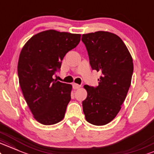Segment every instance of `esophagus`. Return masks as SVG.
Masks as SVG:
<instances>
[{"instance_id":"esophagus-1","label":"esophagus","mask_w":154,"mask_h":154,"mask_svg":"<svg viewBox=\"0 0 154 154\" xmlns=\"http://www.w3.org/2000/svg\"><path fill=\"white\" fill-rule=\"evenodd\" d=\"M81 87L80 85L77 84H73V88L74 89H78V88H79Z\"/></svg>"}]
</instances>
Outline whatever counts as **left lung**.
Wrapping results in <instances>:
<instances>
[{
	"instance_id": "left-lung-1",
	"label": "left lung",
	"mask_w": 154,
	"mask_h": 154,
	"mask_svg": "<svg viewBox=\"0 0 154 154\" xmlns=\"http://www.w3.org/2000/svg\"><path fill=\"white\" fill-rule=\"evenodd\" d=\"M91 68L102 72L97 87L85 85L87 97L83 101V111L87 122L104 125L117 116L126 98L133 72L132 56L117 34L98 31L84 34Z\"/></svg>"
}]
</instances>
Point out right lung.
I'll return each instance as SVG.
<instances>
[{"label": "right lung", "instance_id": "1", "mask_svg": "<svg viewBox=\"0 0 154 154\" xmlns=\"http://www.w3.org/2000/svg\"><path fill=\"white\" fill-rule=\"evenodd\" d=\"M81 34L50 29L26 42L20 53L18 75L23 97L34 118L50 125L64 118L72 86L52 79L66 53L75 48Z\"/></svg>", "mask_w": 154, "mask_h": 154}]
</instances>
